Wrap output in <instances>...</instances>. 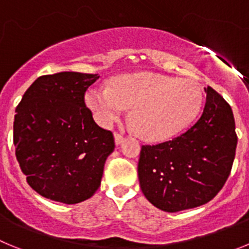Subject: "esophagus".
Returning a JSON list of instances; mask_svg holds the SVG:
<instances>
[{
  "label": "esophagus",
  "mask_w": 249,
  "mask_h": 249,
  "mask_svg": "<svg viewBox=\"0 0 249 249\" xmlns=\"http://www.w3.org/2000/svg\"><path fill=\"white\" fill-rule=\"evenodd\" d=\"M123 140H124V137H123L121 133H118V132H116V133H114V141H116V144L122 143Z\"/></svg>",
  "instance_id": "1"
}]
</instances>
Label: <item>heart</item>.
<instances>
[{"instance_id":"1","label":"heart","mask_w":249,"mask_h":249,"mask_svg":"<svg viewBox=\"0 0 249 249\" xmlns=\"http://www.w3.org/2000/svg\"><path fill=\"white\" fill-rule=\"evenodd\" d=\"M86 102L101 124L108 127L131 108L129 121L140 137L163 141L183 131L197 117L203 92L191 80L153 72L114 77L109 87H94Z\"/></svg>"}]
</instances>
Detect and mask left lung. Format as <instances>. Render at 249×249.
Wrapping results in <instances>:
<instances>
[{
  "label": "left lung",
  "instance_id": "left-lung-1",
  "mask_svg": "<svg viewBox=\"0 0 249 249\" xmlns=\"http://www.w3.org/2000/svg\"><path fill=\"white\" fill-rule=\"evenodd\" d=\"M204 91L203 113L190 129L171 141L141 148V190L153 206L166 212L210 202L232 169L238 140L232 108L212 87Z\"/></svg>",
  "mask_w": 249,
  "mask_h": 249
}]
</instances>
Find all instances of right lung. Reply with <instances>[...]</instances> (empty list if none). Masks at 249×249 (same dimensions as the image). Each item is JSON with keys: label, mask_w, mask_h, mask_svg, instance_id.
Returning <instances> with one entry per match:
<instances>
[{"label": "right lung", "mask_w": 249, "mask_h": 249, "mask_svg": "<svg viewBox=\"0 0 249 249\" xmlns=\"http://www.w3.org/2000/svg\"><path fill=\"white\" fill-rule=\"evenodd\" d=\"M98 73L38 77L16 107L13 143L21 171L38 195L67 204L91 198L101 186L113 133L100 127L85 94Z\"/></svg>", "instance_id": "obj_1"}]
</instances>
